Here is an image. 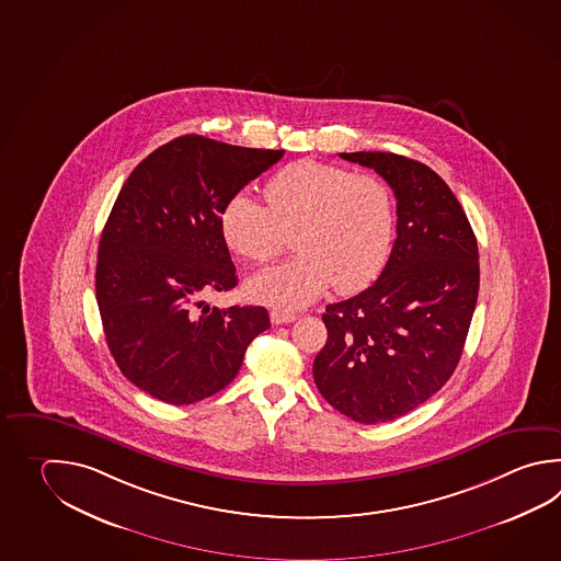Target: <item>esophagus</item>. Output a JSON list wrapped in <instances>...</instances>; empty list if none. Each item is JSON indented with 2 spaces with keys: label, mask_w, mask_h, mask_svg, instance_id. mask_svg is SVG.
<instances>
[{
  "label": "esophagus",
  "mask_w": 561,
  "mask_h": 561,
  "mask_svg": "<svg viewBox=\"0 0 561 561\" xmlns=\"http://www.w3.org/2000/svg\"><path fill=\"white\" fill-rule=\"evenodd\" d=\"M270 318H272L274 325H284V323H291V321L298 320L296 313L284 311V309H272V311H270Z\"/></svg>",
  "instance_id": "34e87169"
}]
</instances>
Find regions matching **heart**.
<instances>
[{
	"instance_id": "heart-1",
	"label": "heart",
	"mask_w": 561,
	"mask_h": 561,
	"mask_svg": "<svg viewBox=\"0 0 561 561\" xmlns=\"http://www.w3.org/2000/svg\"><path fill=\"white\" fill-rule=\"evenodd\" d=\"M267 206L248 192L229 197L221 233L245 262H272L294 233V260L253 275L250 291L275 308H304L332 286L352 294L369 286L388 260L393 199L371 173L299 160L265 185Z\"/></svg>"
}]
</instances>
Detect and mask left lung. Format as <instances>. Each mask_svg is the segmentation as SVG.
<instances>
[{
  "mask_svg": "<svg viewBox=\"0 0 561 561\" xmlns=\"http://www.w3.org/2000/svg\"><path fill=\"white\" fill-rule=\"evenodd\" d=\"M340 158L389 183L398 238L374 286L325 308L328 342L313 379L354 422H391L430 400L458 367L480 291L478 241L458 197L427 165L383 151Z\"/></svg>",
  "mask_w": 561,
  "mask_h": 561,
  "instance_id": "obj_1",
  "label": "left lung"
}]
</instances>
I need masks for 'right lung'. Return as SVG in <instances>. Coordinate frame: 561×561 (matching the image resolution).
<instances>
[{"mask_svg":"<svg viewBox=\"0 0 561 561\" xmlns=\"http://www.w3.org/2000/svg\"><path fill=\"white\" fill-rule=\"evenodd\" d=\"M282 156L182 136L151 151L117 195L100 240L95 298L115 364L151 398L187 405L218 393L270 328L262 306L219 309L206 298L238 286L224 207Z\"/></svg>","mask_w":561,"mask_h":561,"instance_id":"1","label":"right lung"}]
</instances>
